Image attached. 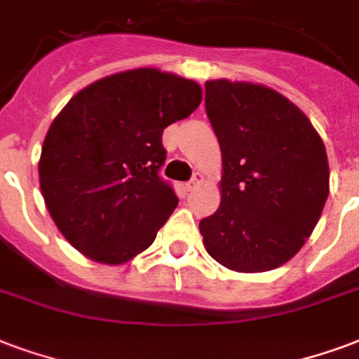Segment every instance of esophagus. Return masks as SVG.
<instances>
[{"instance_id":"esophagus-1","label":"esophagus","mask_w":359,"mask_h":359,"mask_svg":"<svg viewBox=\"0 0 359 359\" xmlns=\"http://www.w3.org/2000/svg\"><path fill=\"white\" fill-rule=\"evenodd\" d=\"M202 182H204V176H202L201 172H196L195 176H193V180L185 183V187H187V189L191 191V189H195V187H198V185H201Z\"/></svg>"}]
</instances>
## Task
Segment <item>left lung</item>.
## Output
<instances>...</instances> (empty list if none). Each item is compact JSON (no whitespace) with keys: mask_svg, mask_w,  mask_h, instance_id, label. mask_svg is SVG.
Segmentation results:
<instances>
[{"mask_svg":"<svg viewBox=\"0 0 359 359\" xmlns=\"http://www.w3.org/2000/svg\"><path fill=\"white\" fill-rule=\"evenodd\" d=\"M221 149V202L198 223L206 252L236 272H266L304 246L330 195L320 134L292 100L259 83L206 81Z\"/></svg>","mask_w":359,"mask_h":359,"instance_id":"1","label":"left lung"}]
</instances>
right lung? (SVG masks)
I'll return each instance as SVG.
<instances>
[{
	"mask_svg": "<svg viewBox=\"0 0 359 359\" xmlns=\"http://www.w3.org/2000/svg\"><path fill=\"white\" fill-rule=\"evenodd\" d=\"M201 102L196 81L157 67L107 75L67 102L43 142L39 187L75 250L123 265L153 244L177 206L158 177L163 132Z\"/></svg>",
	"mask_w": 359,
	"mask_h": 359,
	"instance_id": "right-lung-1",
	"label": "right lung"
}]
</instances>
